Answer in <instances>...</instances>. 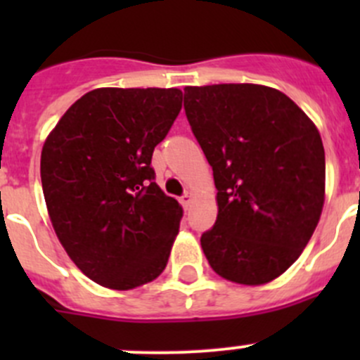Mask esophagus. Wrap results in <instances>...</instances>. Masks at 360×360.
<instances>
[{"label":"esophagus","instance_id":"esophagus-1","mask_svg":"<svg viewBox=\"0 0 360 360\" xmlns=\"http://www.w3.org/2000/svg\"><path fill=\"white\" fill-rule=\"evenodd\" d=\"M191 202H193V193H191V191H186V193L181 197V203H183L184 209H188V207L191 205Z\"/></svg>","mask_w":360,"mask_h":360}]
</instances>
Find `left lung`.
I'll list each match as a JSON object with an SVG mask.
<instances>
[{
  "mask_svg": "<svg viewBox=\"0 0 360 360\" xmlns=\"http://www.w3.org/2000/svg\"><path fill=\"white\" fill-rule=\"evenodd\" d=\"M184 110L217 190L203 254L226 281L268 284L300 257L321 219V134L285 94L254 83L186 86Z\"/></svg>",
  "mask_w": 360,
  "mask_h": 360,
  "instance_id": "obj_1",
  "label": "left lung"
}]
</instances>
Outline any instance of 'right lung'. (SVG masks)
I'll return each instance as SVG.
<instances>
[{
  "label": "right lung",
  "mask_w": 360,
  "mask_h": 360,
  "mask_svg": "<svg viewBox=\"0 0 360 360\" xmlns=\"http://www.w3.org/2000/svg\"><path fill=\"white\" fill-rule=\"evenodd\" d=\"M183 108L179 89H96L46 137L41 186L57 238L99 285L129 291L167 266L183 207L151 157Z\"/></svg>",
  "instance_id": "right-lung-1"
}]
</instances>
